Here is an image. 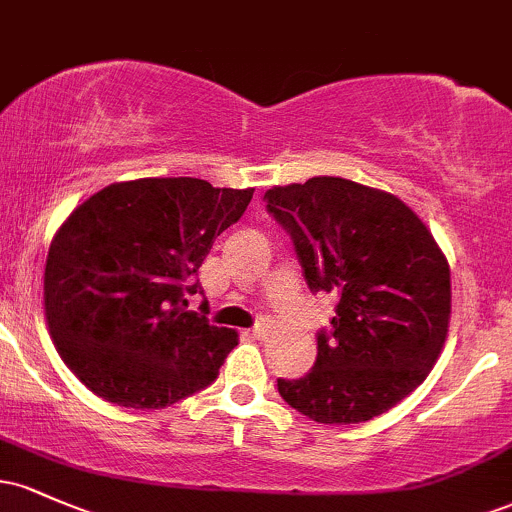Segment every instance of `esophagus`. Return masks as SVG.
<instances>
[{
    "mask_svg": "<svg viewBox=\"0 0 512 512\" xmlns=\"http://www.w3.org/2000/svg\"><path fill=\"white\" fill-rule=\"evenodd\" d=\"M264 332H267V325H264V322H257V325L250 330L252 337H257V339L264 337Z\"/></svg>",
    "mask_w": 512,
    "mask_h": 512,
    "instance_id": "esophagus-1",
    "label": "esophagus"
}]
</instances>
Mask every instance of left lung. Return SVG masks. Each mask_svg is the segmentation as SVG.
I'll use <instances>...</instances> for the list:
<instances>
[{
  "instance_id": "8db88e82",
  "label": "left lung",
  "mask_w": 512,
  "mask_h": 512,
  "mask_svg": "<svg viewBox=\"0 0 512 512\" xmlns=\"http://www.w3.org/2000/svg\"><path fill=\"white\" fill-rule=\"evenodd\" d=\"M289 231L308 289L337 298L317 358L279 395L317 424H361L411 395L450 322V267L402 199L354 180L310 178L264 192Z\"/></svg>"
}]
</instances>
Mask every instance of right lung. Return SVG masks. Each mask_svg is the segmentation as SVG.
Listing matches in <instances>:
<instances>
[{
  "label": "right lung",
  "instance_id": "add662e5",
  "mask_svg": "<svg viewBox=\"0 0 512 512\" xmlns=\"http://www.w3.org/2000/svg\"><path fill=\"white\" fill-rule=\"evenodd\" d=\"M252 187L199 178L113 182L52 238L45 320L62 361L88 390L129 409H163L211 385L238 332L185 310L214 238Z\"/></svg>",
  "mask_w": 512,
  "mask_h": 512
}]
</instances>
